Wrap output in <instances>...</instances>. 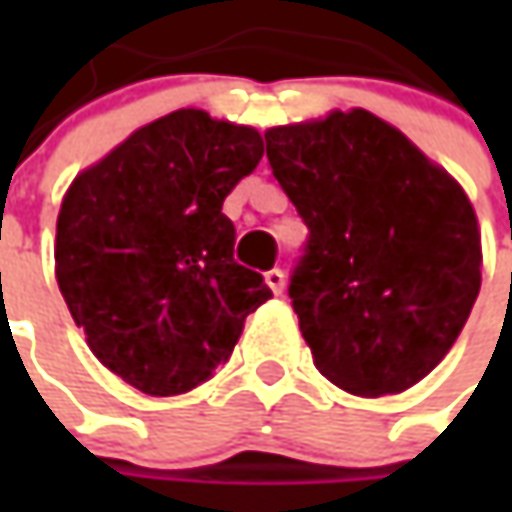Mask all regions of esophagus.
Segmentation results:
<instances>
[{
  "label": "esophagus",
  "mask_w": 512,
  "mask_h": 512,
  "mask_svg": "<svg viewBox=\"0 0 512 512\" xmlns=\"http://www.w3.org/2000/svg\"><path fill=\"white\" fill-rule=\"evenodd\" d=\"M265 282L267 287L279 296L282 290H285V270H279V267H273V270H267L265 273Z\"/></svg>",
  "instance_id": "esophagus-1"
}]
</instances>
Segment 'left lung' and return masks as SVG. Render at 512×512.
<instances>
[{
  "instance_id": "1",
  "label": "left lung",
  "mask_w": 512,
  "mask_h": 512,
  "mask_svg": "<svg viewBox=\"0 0 512 512\" xmlns=\"http://www.w3.org/2000/svg\"><path fill=\"white\" fill-rule=\"evenodd\" d=\"M273 176L307 225L290 302L319 373L387 396L459 339L482 287V236L464 190L367 110L265 133Z\"/></svg>"
}]
</instances>
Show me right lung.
<instances>
[{
	"label": "right lung",
	"mask_w": 512,
	"mask_h": 512,
	"mask_svg": "<svg viewBox=\"0 0 512 512\" xmlns=\"http://www.w3.org/2000/svg\"><path fill=\"white\" fill-rule=\"evenodd\" d=\"M262 136L173 110L73 179L56 222V282L96 359L148 396L207 382L273 296L233 259L225 196Z\"/></svg>",
	"instance_id": "1"
}]
</instances>
